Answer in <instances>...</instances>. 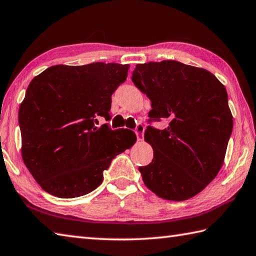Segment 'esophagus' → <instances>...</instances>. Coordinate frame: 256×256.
<instances>
[{"instance_id": "esophagus-1", "label": "esophagus", "mask_w": 256, "mask_h": 256, "mask_svg": "<svg viewBox=\"0 0 256 256\" xmlns=\"http://www.w3.org/2000/svg\"><path fill=\"white\" fill-rule=\"evenodd\" d=\"M144 130H146V128H144V125H142V124H138L136 125V138H138V141H142L143 136H144Z\"/></svg>"}]
</instances>
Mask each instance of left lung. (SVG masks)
<instances>
[{
	"label": "left lung",
	"mask_w": 256,
	"mask_h": 256,
	"mask_svg": "<svg viewBox=\"0 0 256 256\" xmlns=\"http://www.w3.org/2000/svg\"><path fill=\"white\" fill-rule=\"evenodd\" d=\"M132 82L151 100V126L144 140L153 148L150 164L140 166L144 184L160 198L182 202L206 188L224 164L233 130L225 86L204 68L174 60L138 64Z\"/></svg>",
	"instance_id": "obj_1"
}]
</instances>
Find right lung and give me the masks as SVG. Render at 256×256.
Instances as JSON below:
<instances>
[{"label": "right lung", "instance_id": "1", "mask_svg": "<svg viewBox=\"0 0 256 256\" xmlns=\"http://www.w3.org/2000/svg\"><path fill=\"white\" fill-rule=\"evenodd\" d=\"M128 64H56L36 76L18 108L21 154L44 192L59 198L90 194L103 181L114 158L131 148L136 133L95 126L110 118L112 94Z\"/></svg>", "mask_w": 256, "mask_h": 256}]
</instances>
